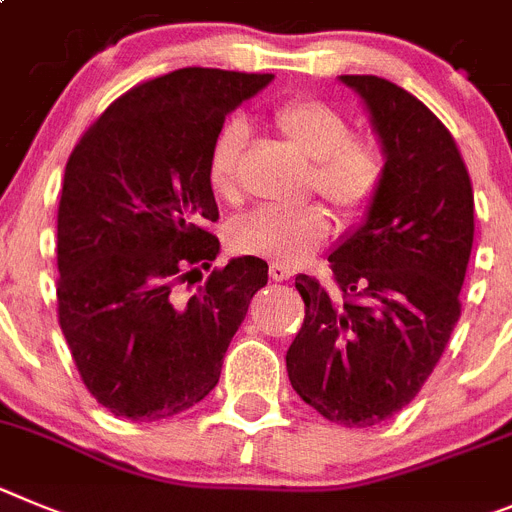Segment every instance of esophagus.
I'll return each mask as SVG.
<instances>
[{
    "label": "esophagus",
    "instance_id": "esophagus-1",
    "mask_svg": "<svg viewBox=\"0 0 512 512\" xmlns=\"http://www.w3.org/2000/svg\"><path fill=\"white\" fill-rule=\"evenodd\" d=\"M290 275H293V267H288V265H280V262H273V265H270V278L273 280H288Z\"/></svg>",
    "mask_w": 512,
    "mask_h": 512
}]
</instances>
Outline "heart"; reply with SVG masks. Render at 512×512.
I'll use <instances>...</instances> for the list:
<instances>
[{"instance_id":"b5f03b06","label":"heart","mask_w":512,"mask_h":512,"mask_svg":"<svg viewBox=\"0 0 512 512\" xmlns=\"http://www.w3.org/2000/svg\"><path fill=\"white\" fill-rule=\"evenodd\" d=\"M273 122L298 153L313 160L311 186L344 214H362L385 178L377 145L352 137L347 117L319 99H293L275 109ZM245 124L229 122L209 153V183L219 196L237 193V163L245 147ZM329 234V214L319 204L262 206L232 224V242L245 252L278 262H301Z\"/></svg>"}]
</instances>
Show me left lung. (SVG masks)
<instances>
[{
  "label": "left lung",
  "mask_w": 512,
  "mask_h": 512,
  "mask_svg": "<svg viewBox=\"0 0 512 512\" xmlns=\"http://www.w3.org/2000/svg\"><path fill=\"white\" fill-rule=\"evenodd\" d=\"M339 81L370 114L385 178L329 255L342 298L296 275L306 319L285 367L326 421L367 428L416 398L457 326L474 196L457 142L423 101L377 76Z\"/></svg>",
  "instance_id": "1"
}]
</instances>
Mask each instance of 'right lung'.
Masks as SVG:
<instances>
[{
    "instance_id": "add662e5",
    "label": "right lung",
    "mask_w": 512,
    "mask_h": 512,
    "mask_svg": "<svg viewBox=\"0 0 512 512\" xmlns=\"http://www.w3.org/2000/svg\"><path fill=\"white\" fill-rule=\"evenodd\" d=\"M270 81L178 68L119 96L73 147L58 206V321L81 380L114 416L160 421L201 403L267 283V262L247 255L193 296L181 290L219 255L211 145Z\"/></svg>"
}]
</instances>
